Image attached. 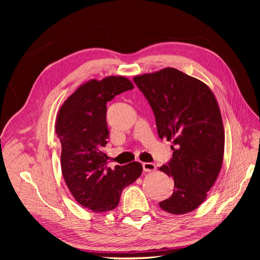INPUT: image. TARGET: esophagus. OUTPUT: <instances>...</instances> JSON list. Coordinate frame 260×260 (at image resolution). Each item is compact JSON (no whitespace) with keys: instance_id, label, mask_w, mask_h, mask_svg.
Here are the masks:
<instances>
[{"instance_id":"obj_1","label":"esophagus","mask_w":260,"mask_h":260,"mask_svg":"<svg viewBox=\"0 0 260 260\" xmlns=\"http://www.w3.org/2000/svg\"><path fill=\"white\" fill-rule=\"evenodd\" d=\"M143 166V170L145 172H149V171H154L156 169V165L153 162H143L142 164Z\"/></svg>"}]
</instances>
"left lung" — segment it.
I'll return each instance as SVG.
<instances>
[{"instance_id": "left-lung-1", "label": "left lung", "mask_w": 260, "mask_h": 260, "mask_svg": "<svg viewBox=\"0 0 260 260\" xmlns=\"http://www.w3.org/2000/svg\"><path fill=\"white\" fill-rule=\"evenodd\" d=\"M155 115L157 132L172 141V158L160 171L174 178L165 211L183 215L206 200L223 161L224 130L217 100L209 86L176 68L136 76Z\"/></svg>"}]
</instances>
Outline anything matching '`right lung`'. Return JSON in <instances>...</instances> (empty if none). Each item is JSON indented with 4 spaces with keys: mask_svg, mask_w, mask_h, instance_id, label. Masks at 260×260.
<instances>
[{
    "mask_svg": "<svg viewBox=\"0 0 260 260\" xmlns=\"http://www.w3.org/2000/svg\"><path fill=\"white\" fill-rule=\"evenodd\" d=\"M132 89V82L122 76L92 79L59 108L55 129L61 143V174L75 200L92 211L115 209L123 188L142 174L138 161L107 167L104 152L109 137L106 103Z\"/></svg>",
    "mask_w": 260,
    "mask_h": 260,
    "instance_id": "obj_1",
    "label": "right lung"
}]
</instances>
